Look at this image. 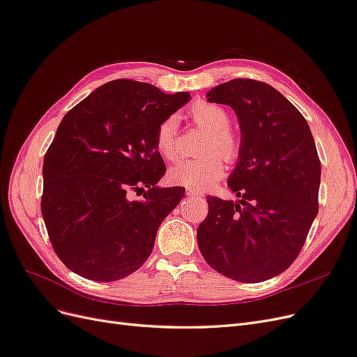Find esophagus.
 Here are the masks:
<instances>
[{"label":"esophagus","instance_id":"esophagus-1","mask_svg":"<svg viewBox=\"0 0 357 357\" xmlns=\"http://www.w3.org/2000/svg\"><path fill=\"white\" fill-rule=\"evenodd\" d=\"M186 195H188V197H190V198H195V197H202V193H201V192H198V190L189 189V190L186 192Z\"/></svg>","mask_w":357,"mask_h":357}]
</instances>
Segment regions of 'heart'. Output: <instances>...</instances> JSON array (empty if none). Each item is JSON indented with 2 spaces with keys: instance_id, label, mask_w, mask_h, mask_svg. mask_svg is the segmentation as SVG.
Wrapping results in <instances>:
<instances>
[{
  "instance_id": "b5f03b06",
  "label": "heart",
  "mask_w": 357,
  "mask_h": 357,
  "mask_svg": "<svg viewBox=\"0 0 357 357\" xmlns=\"http://www.w3.org/2000/svg\"><path fill=\"white\" fill-rule=\"evenodd\" d=\"M190 119L198 128L207 131L198 153L201 156L180 162L171 168L169 180L189 189H207L225 174V160L234 164L241 156L243 143L240 135L229 126V114L223 107L213 102H198L190 109ZM177 121L168 117L162 121L155 132L156 152L168 162L181 158L177 132Z\"/></svg>"
}]
</instances>
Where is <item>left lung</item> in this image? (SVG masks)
<instances>
[{"instance_id": "8db88e82", "label": "left lung", "mask_w": 357, "mask_h": 357, "mask_svg": "<svg viewBox=\"0 0 357 357\" xmlns=\"http://www.w3.org/2000/svg\"><path fill=\"white\" fill-rule=\"evenodd\" d=\"M210 102L238 116L243 150L228 186L240 202L208 197L198 228L207 264L241 283L273 278L295 262L319 211L320 159L305 117L273 86L234 79Z\"/></svg>"}]
</instances>
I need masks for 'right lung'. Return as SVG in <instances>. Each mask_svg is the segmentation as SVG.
<instances>
[{"mask_svg": "<svg viewBox=\"0 0 357 357\" xmlns=\"http://www.w3.org/2000/svg\"><path fill=\"white\" fill-rule=\"evenodd\" d=\"M188 101V92L117 79L63 116L43 162L41 214L73 273L116 282L147 261L159 225L185 197V188L155 186L167 169L155 132ZM144 187L145 201L132 200Z\"/></svg>", "mask_w": 357, "mask_h": 357, "instance_id": "obj_1", "label": "right lung"}]
</instances>
